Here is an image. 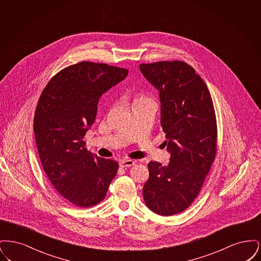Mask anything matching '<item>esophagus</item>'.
<instances>
[{
  "mask_svg": "<svg viewBox=\"0 0 261 261\" xmlns=\"http://www.w3.org/2000/svg\"><path fill=\"white\" fill-rule=\"evenodd\" d=\"M134 164H135V162L132 161V160H122V161L119 162L120 167H123V168H125V167H130V166H132Z\"/></svg>",
  "mask_w": 261,
  "mask_h": 261,
  "instance_id": "34e87169",
  "label": "esophagus"
}]
</instances>
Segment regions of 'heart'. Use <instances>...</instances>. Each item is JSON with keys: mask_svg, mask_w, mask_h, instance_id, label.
I'll return each instance as SVG.
<instances>
[{"mask_svg": "<svg viewBox=\"0 0 261 261\" xmlns=\"http://www.w3.org/2000/svg\"><path fill=\"white\" fill-rule=\"evenodd\" d=\"M145 99H149L148 97H146L145 95H142V94H139V95H137L136 97H135V99H134V101L133 102H137V101H141V100H145Z\"/></svg>", "mask_w": 261, "mask_h": 261, "instance_id": "heart-1", "label": "heart"}]
</instances>
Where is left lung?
Masks as SVG:
<instances>
[{
  "instance_id": "1",
  "label": "left lung",
  "mask_w": 261,
  "mask_h": 261,
  "mask_svg": "<svg viewBox=\"0 0 261 261\" xmlns=\"http://www.w3.org/2000/svg\"><path fill=\"white\" fill-rule=\"evenodd\" d=\"M160 91L162 130L170 162H149L143 196L149 210L170 216L187 210L199 195L217 150V125L211 93L185 62L140 64Z\"/></svg>"
}]
</instances>
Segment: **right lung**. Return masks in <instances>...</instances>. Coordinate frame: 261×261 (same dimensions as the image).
I'll return each instance as SVG.
<instances>
[{
    "label": "right lung",
    "mask_w": 261,
    "mask_h": 261,
    "mask_svg": "<svg viewBox=\"0 0 261 261\" xmlns=\"http://www.w3.org/2000/svg\"><path fill=\"white\" fill-rule=\"evenodd\" d=\"M128 69L81 62L55 75L43 90L33 129L43 168L54 188L79 207L105 199L118 163L91 153L83 141L94 124L100 96Z\"/></svg>",
    "instance_id": "add662e5"
}]
</instances>
